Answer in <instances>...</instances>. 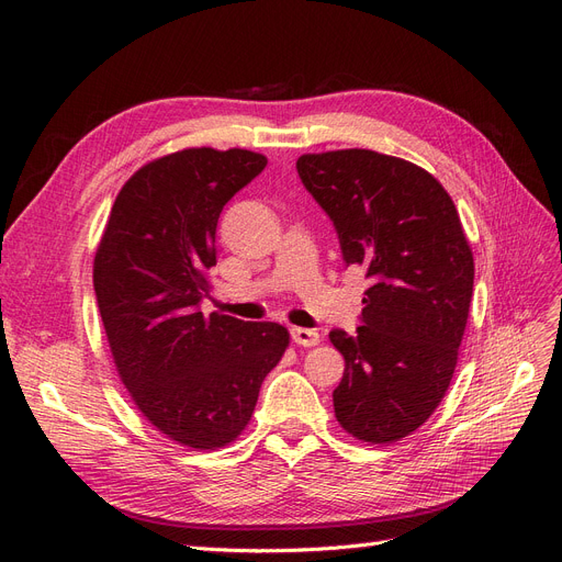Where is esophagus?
I'll list each match as a JSON object with an SVG mask.
<instances>
[{
  "label": "esophagus",
  "mask_w": 562,
  "mask_h": 562,
  "mask_svg": "<svg viewBox=\"0 0 562 562\" xmlns=\"http://www.w3.org/2000/svg\"><path fill=\"white\" fill-rule=\"evenodd\" d=\"M291 337L300 347H316L321 342V335L310 328H291Z\"/></svg>",
  "instance_id": "34e87169"
}]
</instances>
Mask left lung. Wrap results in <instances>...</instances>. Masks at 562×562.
Returning <instances> with one entry per match:
<instances>
[{"label":"left lung","instance_id":"obj_1","mask_svg":"<svg viewBox=\"0 0 562 562\" xmlns=\"http://www.w3.org/2000/svg\"><path fill=\"white\" fill-rule=\"evenodd\" d=\"M333 220L342 260L370 288L361 326L330 330L345 356L335 417L366 443H394L446 396L469 318L473 255L450 194L424 168L372 149L297 159Z\"/></svg>","mask_w":562,"mask_h":562}]
</instances>
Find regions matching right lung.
<instances>
[{
	"label": "right lung",
	"instance_id": "right-lung-1",
	"mask_svg": "<svg viewBox=\"0 0 562 562\" xmlns=\"http://www.w3.org/2000/svg\"><path fill=\"white\" fill-rule=\"evenodd\" d=\"M267 166L248 149H182L149 161L116 194L93 288L119 378L138 411L180 446L236 440L288 347L271 321L203 316L225 203Z\"/></svg>",
	"mask_w": 562,
	"mask_h": 562
}]
</instances>
